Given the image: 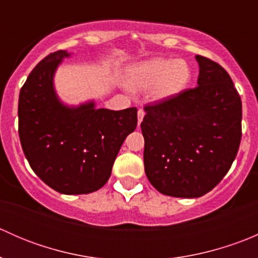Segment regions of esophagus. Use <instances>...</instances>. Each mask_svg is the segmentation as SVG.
I'll return each instance as SVG.
<instances>
[{
    "label": "esophagus",
    "instance_id": "obj_1",
    "mask_svg": "<svg viewBox=\"0 0 258 258\" xmlns=\"http://www.w3.org/2000/svg\"><path fill=\"white\" fill-rule=\"evenodd\" d=\"M137 116H139V124L141 123L142 119H144V116H145V111L142 110V108H140L139 111H137Z\"/></svg>",
    "mask_w": 258,
    "mask_h": 258
}]
</instances>
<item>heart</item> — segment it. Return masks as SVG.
Masks as SVG:
<instances>
[{
	"mask_svg": "<svg viewBox=\"0 0 258 258\" xmlns=\"http://www.w3.org/2000/svg\"><path fill=\"white\" fill-rule=\"evenodd\" d=\"M191 77L188 64L182 59L152 58L136 64L131 80L140 87L155 86L158 97H168L183 90Z\"/></svg>",
	"mask_w": 258,
	"mask_h": 258,
	"instance_id": "heart-1",
	"label": "heart"
}]
</instances>
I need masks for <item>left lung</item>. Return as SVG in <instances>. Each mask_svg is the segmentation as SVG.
I'll return each instance as SVG.
<instances>
[{"mask_svg": "<svg viewBox=\"0 0 258 258\" xmlns=\"http://www.w3.org/2000/svg\"><path fill=\"white\" fill-rule=\"evenodd\" d=\"M199 86L145 106L141 122L148 181L172 197H201L231 168L242 136V102L230 75L196 56Z\"/></svg>", "mask_w": 258, "mask_h": 258, "instance_id": "obj_1", "label": "left lung"}]
</instances>
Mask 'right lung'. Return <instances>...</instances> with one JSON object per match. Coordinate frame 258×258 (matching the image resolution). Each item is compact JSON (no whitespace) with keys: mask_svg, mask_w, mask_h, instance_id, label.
<instances>
[{"mask_svg":"<svg viewBox=\"0 0 258 258\" xmlns=\"http://www.w3.org/2000/svg\"><path fill=\"white\" fill-rule=\"evenodd\" d=\"M67 51L49 53L20 91L18 135L33 172L59 194L97 191L107 182L124 139L137 126V108H70L57 100L54 70Z\"/></svg>","mask_w":258,"mask_h":258,"instance_id":"right-lung-1","label":"right lung"}]
</instances>
